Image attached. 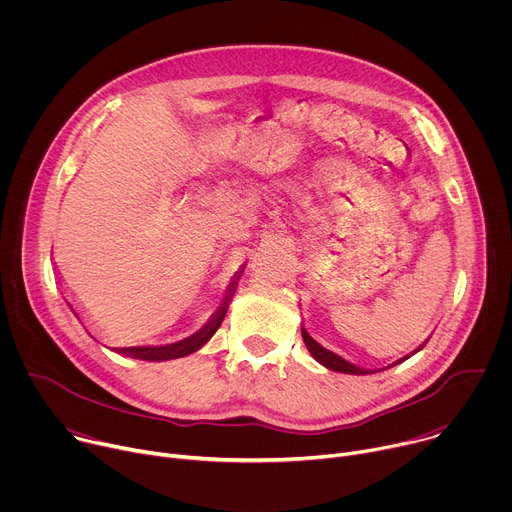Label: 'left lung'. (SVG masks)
I'll return each instance as SVG.
<instances>
[{
    "label": "left lung",
    "instance_id": "left-lung-1",
    "mask_svg": "<svg viewBox=\"0 0 512 512\" xmlns=\"http://www.w3.org/2000/svg\"><path fill=\"white\" fill-rule=\"evenodd\" d=\"M302 338H304V342H306V346H308V350H310V354L320 362V364H324L326 369H330V371H336V373H348V375H369V373H377V371H367V369H360V367H354V364H350L348 360H344L342 356H338V354H334L332 350H328V348H324L322 344H318L308 332H306V328H302ZM419 350V348H417ZM409 358V354L407 356H403L401 360H397L395 364H399V362H403V360H407Z\"/></svg>",
    "mask_w": 512,
    "mask_h": 512
}]
</instances>
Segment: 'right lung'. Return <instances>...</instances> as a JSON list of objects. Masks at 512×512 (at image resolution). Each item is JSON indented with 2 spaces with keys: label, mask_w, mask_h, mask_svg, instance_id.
Returning a JSON list of instances; mask_svg holds the SVG:
<instances>
[{
  "label": "right lung",
  "mask_w": 512,
  "mask_h": 512,
  "mask_svg": "<svg viewBox=\"0 0 512 512\" xmlns=\"http://www.w3.org/2000/svg\"><path fill=\"white\" fill-rule=\"evenodd\" d=\"M233 289H235V281L229 287V296L225 298L221 310H218L212 316V320L204 328H200L196 334H192V336H188L180 342L166 344V346H129V348H115V350L119 354H127L131 358H139V360H172V358H180V356L196 352L200 346H204L212 338V334L218 330V326L223 324V318L227 314V306H229L231 296H233Z\"/></svg>",
  "instance_id": "right-lung-1"
}]
</instances>
